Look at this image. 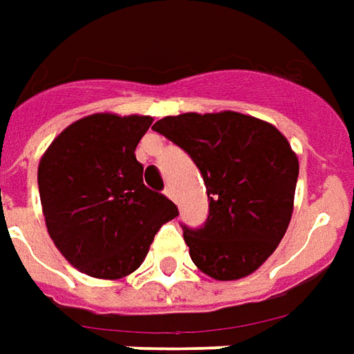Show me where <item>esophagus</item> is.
I'll list each match as a JSON object with an SVG mask.
<instances>
[{"instance_id":"obj_1","label":"esophagus","mask_w":354,"mask_h":354,"mask_svg":"<svg viewBox=\"0 0 354 354\" xmlns=\"http://www.w3.org/2000/svg\"><path fill=\"white\" fill-rule=\"evenodd\" d=\"M163 194H165L167 198H171V201H173V189H171V187H169V185H167V187L163 189Z\"/></svg>"}]
</instances>
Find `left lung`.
<instances>
[{"mask_svg": "<svg viewBox=\"0 0 354 354\" xmlns=\"http://www.w3.org/2000/svg\"><path fill=\"white\" fill-rule=\"evenodd\" d=\"M152 129L191 156L208 191L204 225H183L192 262L218 281L256 272L293 214L299 160L287 138L237 111L163 117Z\"/></svg>", "mask_w": 354, "mask_h": 354, "instance_id": "1", "label": "left lung"}]
</instances>
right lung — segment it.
I'll return each mask as SVG.
<instances>
[{"label":"right lung","instance_id":"1","mask_svg":"<svg viewBox=\"0 0 354 354\" xmlns=\"http://www.w3.org/2000/svg\"><path fill=\"white\" fill-rule=\"evenodd\" d=\"M148 115L94 113L61 133L38 165L46 227L71 266L98 279H121L145 262L153 235L179 216L142 181L136 145Z\"/></svg>","mask_w":354,"mask_h":354}]
</instances>
